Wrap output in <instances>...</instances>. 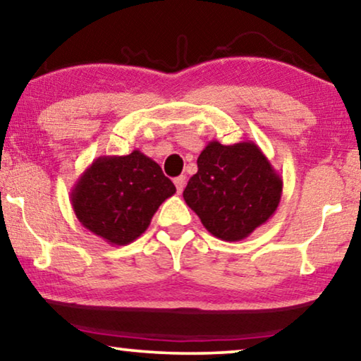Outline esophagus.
I'll use <instances>...</instances> for the list:
<instances>
[{
    "label": "esophagus",
    "instance_id": "34e87169",
    "mask_svg": "<svg viewBox=\"0 0 361 361\" xmlns=\"http://www.w3.org/2000/svg\"><path fill=\"white\" fill-rule=\"evenodd\" d=\"M173 183H175V186H176V191L181 192L183 188H185V185H186V176L185 175L176 176V178L173 180Z\"/></svg>",
    "mask_w": 361,
    "mask_h": 361
}]
</instances>
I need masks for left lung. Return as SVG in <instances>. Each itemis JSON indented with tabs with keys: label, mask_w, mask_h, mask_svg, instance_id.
Returning a JSON list of instances; mask_svg holds the SVG:
<instances>
[{
	"label": "left lung",
	"mask_w": 361,
	"mask_h": 361,
	"mask_svg": "<svg viewBox=\"0 0 361 361\" xmlns=\"http://www.w3.org/2000/svg\"><path fill=\"white\" fill-rule=\"evenodd\" d=\"M282 186V176L257 144L211 141L199 154L197 173L183 197L215 238L240 241L276 214Z\"/></svg>",
	"instance_id": "8db88e82"
}]
</instances>
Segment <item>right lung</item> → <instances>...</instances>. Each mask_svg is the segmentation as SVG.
<instances>
[{"label":"right lung","instance_id":"obj_1","mask_svg":"<svg viewBox=\"0 0 361 361\" xmlns=\"http://www.w3.org/2000/svg\"><path fill=\"white\" fill-rule=\"evenodd\" d=\"M175 192L160 165L136 149L97 157L74 183L71 204L82 227L125 246L146 232L160 204Z\"/></svg>","mask_w":361,"mask_h":361}]
</instances>
